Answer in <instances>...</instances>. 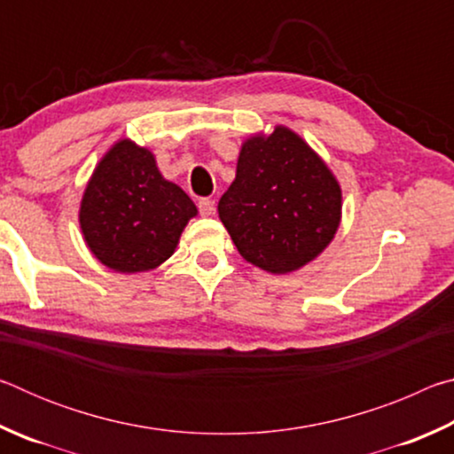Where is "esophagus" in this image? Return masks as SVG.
<instances>
[{
	"instance_id": "esophagus-1",
	"label": "esophagus",
	"mask_w": 454,
	"mask_h": 454,
	"mask_svg": "<svg viewBox=\"0 0 454 454\" xmlns=\"http://www.w3.org/2000/svg\"><path fill=\"white\" fill-rule=\"evenodd\" d=\"M198 210L202 216H212V214L216 212V204H214V200H210V198H202L198 202Z\"/></svg>"
}]
</instances>
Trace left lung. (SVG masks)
I'll use <instances>...</instances> for the list:
<instances>
[{
	"label": "left lung",
	"instance_id": "8db88e82",
	"mask_svg": "<svg viewBox=\"0 0 454 454\" xmlns=\"http://www.w3.org/2000/svg\"><path fill=\"white\" fill-rule=\"evenodd\" d=\"M340 208L333 172L284 126L244 142L236 180L218 202L238 252L272 274L298 270L317 258L336 234Z\"/></svg>",
	"mask_w": 454,
	"mask_h": 454
}]
</instances>
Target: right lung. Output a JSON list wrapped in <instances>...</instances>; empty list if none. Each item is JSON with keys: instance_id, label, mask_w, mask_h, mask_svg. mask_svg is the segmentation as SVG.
Instances as JSON below:
<instances>
[{"instance_id": "add662e5", "label": "right lung", "mask_w": 454, "mask_h": 454, "mask_svg": "<svg viewBox=\"0 0 454 454\" xmlns=\"http://www.w3.org/2000/svg\"><path fill=\"white\" fill-rule=\"evenodd\" d=\"M196 206L160 174L152 152L121 140L106 153L82 198L80 226L99 262L152 270L170 258Z\"/></svg>"}]
</instances>
